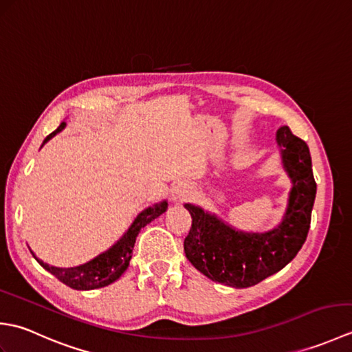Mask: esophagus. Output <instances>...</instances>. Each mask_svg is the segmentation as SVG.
Here are the masks:
<instances>
[{
    "label": "esophagus",
    "instance_id": "esophagus-1",
    "mask_svg": "<svg viewBox=\"0 0 352 352\" xmlns=\"http://www.w3.org/2000/svg\"><path fill=\"white\" fill-rule=\"evenodd\" d=\"M190 188L188 183H177L174 188H172L170 192V199L174 201V203H183V201L188 199L190 197Z\"/></svg>",
    "mask_w": 352,
    "mask_h": 352
}]
</instances>
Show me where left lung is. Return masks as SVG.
<instances>
[{"label":"left lung","instance_id":"8db88e82","mask_svg":"<svg viewBox=\"0 0 352 352\" xmlns=\"http://www.w3.org/2000/svg\"><path fill=\"white\" fill-rule=\"evenodd\" d=\"M275 140L292 183L278 226L263 233L242 231L203 207L184 204L192 216L186 257L212 281L236 289L256 286L290 263L307 239L316 197L309 146L289 126L276 130Z\"/></svg>","mask_w":352,"mask_h":352}]
</instances>
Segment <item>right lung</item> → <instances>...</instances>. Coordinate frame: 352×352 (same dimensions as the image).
I'll return each mask as SVG.
<instances>
[{
    "instance_id": "add662e5",
    "label": "right lung",
    "mask_w": 352,
    "mask_h": 352,
    "mask_svg": "<svg viewBox=\"0 0 352 352\" xmlns=\"http://www.w3.org/2000/svg\"><path fill=\"white\" fill-rule=\"evenodd\" d=\"M66 122L63 121L60 125L57 126V130L52 131L50 136L45 138L42 146L47 144L48 140L65 130ZM41 146V148H42ZM168 208V201L163 199L160 203H155L144 208L138 216L136 219L133 221L129 230L118 239V241L110 246L109 250L98 254V256L94 257L92 260L86 261L83 265L72 266V267H57L45 263L41 258L36 257V254L32 251L33 257L39 261V265L56 276L57 280H60L66 286L76 290H94L100 287H106L109 284L115 283L119 276H121L126 267L130 265V260L133 256V248L134 243H136V237L140 233V230L149 222L159 218L160 214L166 212Z\"/></svg>"
}]
</instances>
